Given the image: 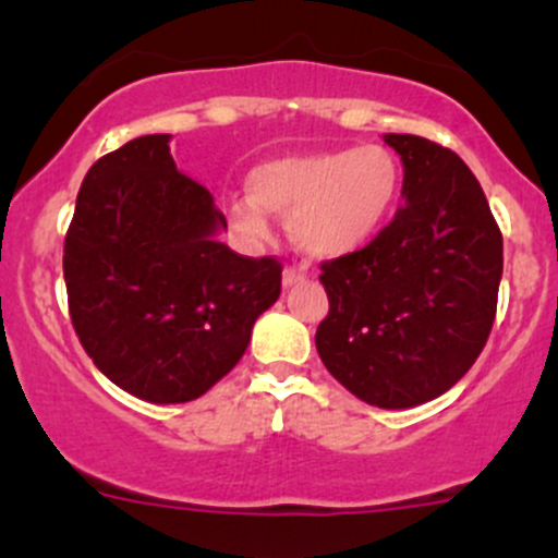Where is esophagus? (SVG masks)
<instances>
[{
    "label": "esophagus",
    "mask_w": 558,
    "mask_h": 558,
    "mask_svg": "<svg viewBox=\"0 0 558 558\" xmlns=\"http://www.w3.org/2000/svg\"><path fill=\"white\" fill-rule=\"evenodd\" d=\"M305 280V272H300V269H283V289H291V286L302 283Z\"/></svg>",
    "instance_id": "34e87169"
}]
</instances>
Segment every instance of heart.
<instances>
[{"mask_svg":"<svg viewBox=\"0 0 558 558\" xmlns=\"http://www.w3.org/2000/svg\"><path fill=\"white\" fill-rule=\"evenodd\" d=\"M247 196L229 205V227L245 243L269 238L286 216L291 243L311 258L359 251L386 227L402 194V165L384 145L291 154L253 167Z\"/></svg>","mask_w":558,"mask_h":558,"instance_id":"b5f03b06","label":"heart"}]
</instances>
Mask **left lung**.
<instances>
[{"mask_svg": "<svg viewBox=\"0 0 558 558\" xmlns=\"http://www.w3.org/2000/svg\"><path fill=\"white\" fill-rule=\"evenodd\" d=\"M402 159V199L367 247L326 262L320 362L353 397L415 408L459 384L497 313L502 234L470 167L415 134H384Z\"/></svg>", "mask_w": 558, "mask_h": 558, "instance_id": "left-lung-1", "label": "left lung"}]
</instances>
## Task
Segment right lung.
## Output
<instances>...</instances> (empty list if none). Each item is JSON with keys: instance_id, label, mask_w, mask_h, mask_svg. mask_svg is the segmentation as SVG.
Returning <instances> with one entry per match:
<instances>
[{"instance_id": "right-lung-1", "label": "right lung", "mask_w": 558, "mask_h": 558, "mask_svg": "<svg viewBox=\"0 0 558 558\" xmlns=\"http://www.w3.org/2000/svg\"><path fill=\"white\" fill-rule=\"evenodd\" d=\"M170 140L145 134L102 156L64 240L83 348L112 384L154 404L191 402L232 373L280 296V264L218 240L227 218L178 172Z\"/></svg>"}]
</instances>
